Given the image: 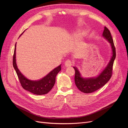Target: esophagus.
<instances>
[{
  "instance_id": "esophagus-1",
  "label": "esophagus",
  "mask_w": 128,
  "mask_h": 128,
  "mask_svg": "<svg viewBox=\"0 0 128 128\" xmlns=\"http://www.w3.org/2000/svg\"><path fill=\"white\" fill-rule=\"evenodd\" d=\"M64 64L67 67H70L72 65V62L70 60H67L66 61H65Z\"/></svg>"
}]
</instances>
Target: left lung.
<instances>
[{"label":"left lung","instance_id":"8db88e82","mask_svg":"<svg viewBox=\"0 0 128 128\" xmlns=\"http://www.w3.org/2000/svg\"><path fill=\"white\" fill-rule=\"evenodd\" d=\"M102 36L109 42L113 51V56L109 64L100 74L96 77L90 78H84L80 76V74L76 67L75 69V83L79 90L86 94L94 92L104 86L110 80L113 74V66L116 57V50L113 38L110 31L106 26H104Z\"/></svg>","mask_w":128,"mask_h":128}]
</instances>
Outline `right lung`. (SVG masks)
Wrapping results in <instances>:
<instances>
[{
  "instance_id": "right-lung-1",
  "label": "right lung",
  "mask_w": 128,
  "mask_h": 128,
  "mask_svg": "<svg viewBox=\"0 0 128 128\" xmlns=\"http://www.w3.org/2000/svg\"><path fill=\"white\" fill-rule=\"evenodd\" d=\"M16 44L13 57V66L17 74L18 78L20 81L22 87L32 94L37 95H42L48 93L53 88L56 82V77L58 73L61 69V65L53 69L48 75L40 80L37 81L30 80L27 79L19 71L17 67L15 59V53H16Z\"/></svg>"
}]
</instances>
